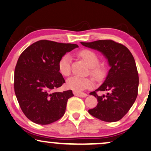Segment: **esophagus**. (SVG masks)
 Here are the masks:
<instances>
[{"label":"esophagus","mask_w":151,"mask_h":151,"mask_svg":"<svg viewBox=\"0 0 151 151\" xmlns=\"http://www.w3.org/2000/svg\"><path fill=\"white\" fill-rule=\"evenodd\" d=\"M73 94L76 96H78V97H86L87 96V94L86 93H80V92H76V91H73Z\"/></svg>","instance_id":"1"}]
</instances>
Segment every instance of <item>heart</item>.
Here are the masks:
<instances>
[{
  "mask_svg": "<svg viewBox=\"0 0 151 151\" xmlns=\"http://www.w3.org/2000/svg\"><path fill=\"white\" fill-rule=\"evenodd\" d=\"M85 63L90 67V73L96 80H102L106 75V69L104 65H98L99 60L95 52L89 50H81L78 53ZM71 56L68 54L63 55L58 62V70L64 76H68L71 73ZM69 88L76 92H81L93 86V80L90 78H81L73 76L67 81Z\"/></svg>",
  "mask_w": 151,
  "mask_h": 151,
  "instance_id": "heart-1",
  "label": "heart"
}]
</instances>
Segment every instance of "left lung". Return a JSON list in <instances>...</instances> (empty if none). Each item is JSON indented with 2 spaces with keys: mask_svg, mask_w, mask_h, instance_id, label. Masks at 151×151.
<instances>
[{
  "mask_svg": "<svg viewBox=\"0 0 151 151\" xmlns=\"http://www.w3.org/2000/svg\"><path fill=\"white\" fill-rule=\"evenodd\" d=\"M81 44L101 52L111 67L104 82L90 93L97 98L98 104L88 110V113L103 121H119L132 108L137 96L139 77L134 56L127 47L112 40ZM99 91H106L107 94L98 96Z\"/></svg>",
  "mask_w": 151,
  "mask_h": 151,
  "instance_id": "8db88e82",
  "label": "left lung"
}]
</instances>
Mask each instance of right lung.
I'll list each match as a JSON object with an SVG mask.
<instances>
[{
    "instance_id": "right-lung-1",
    "label": "right lung",
    "mask_w": 151,
    "mask_h": 151,
    "mask_svg": "<svg viewBox=\"0 0 151 151\" xmlns=\"http://www.w3.org/2000/svg\"><path fill=\"white\" fill-rule=\"evenodd\" d=\"M78 47L40 40L19 56L14 72V91L21 110L33 123L48 124L64 115L67 100L73 94L71 90L53 92L65 82L58 70V62Z\"/></svg>"
}]
</instances>
